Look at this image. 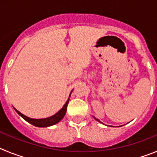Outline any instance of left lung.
Returning a JSON list of instances; mask_svg holds the SVG:
<instances>
[{"label":"left lung","mask_w":157,"mask_h":157,"mask_svg":"<svg viewBox=\"0 0 157 157\" xmlns=\"http://www.w3.org/2000/svg\"><path fill=\"white\" fill-rule=\"evenodd\" d=\"M95 120H97V119H96V118H95ZM98 120V122H100V123H101V121H100V120Z\"/></svg>","instance_id":"left-lung-1"}]
</instances>
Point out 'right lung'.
<instances>
[{"label":"right lung","mask_w":157,"mask_h":157,"mask_svg":"<svg viewBox=\"0 0 157 157\" xmlns=\"http://www.w3.org/2000/svg\"><path fill=\"white\" fill-rule=\"evenodd\" d=\"M70 97L71 95H69V98H70ZM68 102H69V98L68 100L67 101L66 103H65V105H63V108H62V109H60L57 113H56V114L53 115V116H50V117L45 118V119H31V118H29L27 117V116H24L23 114H22L21 112H19V111L16 110V109H15V110H16V112H17L18 114L21 116L22 118H23L26 121L30 123V124H32V125H34L35 126V127H50V126H52L54 125V124H56V123H59V122L63 119V116H65V113H66L67 107V105H68Z\"/></svg>","instance_id":"obj_1"}]
</instances>
